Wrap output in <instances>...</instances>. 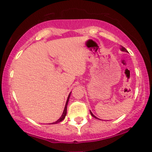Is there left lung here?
Here are the masks:
<instances>
[{
  "label": "left lung",
  "instance_id": "8db88e82",
  "mask_svg": "<svg viewBox=\"0 0 152 152\" xmlns=\"http://www.w3.org/2000/svg\"><path fill=\"white\" fill-rule=\"evenodd\" d=\"M120 50H122V51H126V52H127V50H126V48H124V47H123V46H121V48H120ZM90 113H91V116H92V117H95V118H97V117H95V115H94V114H93V113H91V110H90Z\"/></svg>",
  "mask_w": 152,
  "mask_h": 152
}]
</instances>
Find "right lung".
Segmentation results:
<instances>
[{
    "mask_svg": "<svg viewBox=\"0 0 152 152\" xmlns=\"http://www.w3.org/2000/svg\"><path fill=\"white\" fill-rule=\"evenodd\" d=\"M70 94L71 92L69 93V96H68L67 98V100H66V104H65V107H64V112H63L62 115H61V117H60L58 120H57V121H55L54 123H51V124H58V123L61 122L62 120H64V118H65V117H66V109H67V104H68V102H69V97H70Z\"/></svg>",
    "mask_w": 152,
    "mask_h": 152,
    "instance_id": "right-lung-1",
    "label": "right lung"
}]
</instances>
